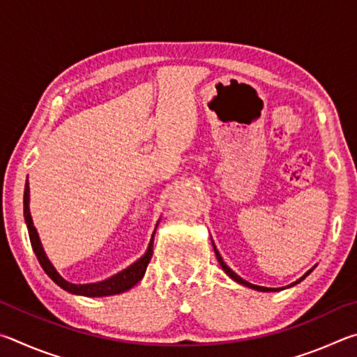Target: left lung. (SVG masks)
I'll use <instances>...</instances> for the list:
<instances>
[{
    "label": "left lung",
    "mask_w": 357,
    "mask_h": 357,
    "mask_svg": "<svg viewBox=\"0 0 357 357\" xmlns=\"http://www.w3.org/2000/svg\"><path fill=\"white\" fill-rule=\"evenodd\" d=\"M214 252H215V257H217V259H219V264L222 266V269L223 271H225V273L229 275V277H231V279L233 280H236L238 283H243V285H245V287H249V288H253V289H258V291H275V289L274 288H266V287H257V285H252V283H249V282H245L244 279H241V277L238 275V274H234L233 273V271L231 269H229L228 268V266L225 264V263H223V259H222V257H220V253L219 252H217V249H215V245H214ZM309 273H310V271H309ZM309 273H307L305 275H309ZM305 275L304 277H302V279H305ZM302 279H299L298 282H301ZM298 282H296V283H298Z\"/></svg>",
    "instance_id": "1"
}]
</instances>
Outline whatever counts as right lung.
Masks as SVG:
<instances>
[{"instance_id": "1", "label": "right lung", "mask_w": 357, "mask_h": 357, "mask_svg": "<svg viewBox=\"0 0 357 357\" xmlns=\"http://www.w3.org/2000/svg\"><path fill=\"white\" fill-rule=\"evenodd\" d=\"M29 185L28 183L25 184V195H23V215H25V222L28 227V234H29V241H31V247L38 257L39 263L42 266V269L45 271V274L50 277V279L56 283L58 287H61L63 289L74 294H80V296H89V298H96V296H112V294H119L126 291V289L132 288L137 285L138 282L142 280V277L144 275V271H146L148 264L151 261V257H153V241H154V234L151 238L149 247L144 255L135 261L132 266H129L128 269L121 271L116 275L110 277L104 282H98V283H86V285H75V283H69L68 280H64L61 275L56 273V269L53 268L52 263L48 261V258L45 255L44 249H42V244L38 236V231L33 225L31 220V214H29Z\"/></svg>"}]
</instances>
